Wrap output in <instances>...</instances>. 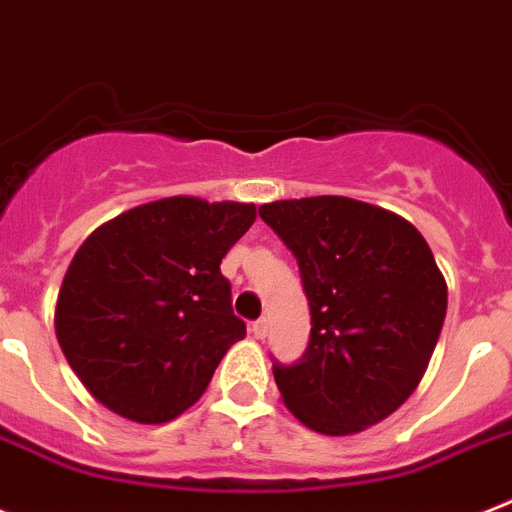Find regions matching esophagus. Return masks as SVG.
I'll list each match as a JSON object with an SVG mask.
<instances>
[{
  "label": "esophagus",
  "instance_id": "obj_1",
  "mask_svg": "<svg viewBox=\"0 0 512 512\" xmlns=\"http://www.w3.org/2000/svg\"><path fill=\"white\" fill-rule=\"evenodd\" d=\"M252 335L257 337V340H265V337H268V330H270V324H268V319L262 317V319H257V322H252Z\"/></svg>",
  "mask_w": 512,
  "mask_h": 512
}]
</instances>
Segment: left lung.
Instances as JSON below:
<instances>
[{
	"label": "left lung",
	"instance_id": "8db88e82",
	"mask_svg": "<svg viewBox=\"0 0 512 512\" xmlns=\"http://www.w3.org/2000/svg\"><path fill=\"white\" fill-rule=\"evenodd\" d=\"M299 262L309 345L273 363L288 410L322 435L376 425L420 384L448 291L420 231L371 203L317 195L260 206Z\"/></svg>",
	"mask_w": 512,
	"mask_h": 512
}]
</instances>
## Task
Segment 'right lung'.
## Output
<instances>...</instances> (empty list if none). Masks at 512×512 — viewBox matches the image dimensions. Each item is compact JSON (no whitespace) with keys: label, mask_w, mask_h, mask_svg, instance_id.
<instances>
[{"label":"right lung","mask_w":512,"mask_h":512,"mask_svg":"<svg viewBox=\"0 0 512 512\" xmlns=\"http://www.w3.org/2000/svg\"><path fill=\"white\" fill-rule=\"evenodd\" d=\"M252 203L162 198L92 231L56 304V337L92 397L133 422H170L201 399L247 327L221 260Z\"/></svg>","instance_id":"right-lung-1"}]
</instances>
